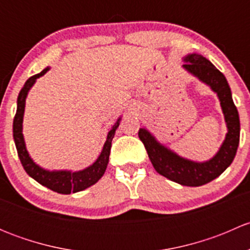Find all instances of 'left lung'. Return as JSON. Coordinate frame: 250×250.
Wrapping results in <instances>:
<instances>
[{"mask_svg": "<svg viewBox=\"0 0 250 250\" xmlns=\"http://www.w3.org/2000/svg\"><path fill=\"white\" fill-rule=\"evenodd\" d=\"M184 62V69L209 85L220 100L228 133L219 151L209 161L195 162L181 157L167 146L158 143L145 128H140L138 135L158 174L184 186H202L218 178L232 163L239 144V116L228 81L208 59L197 53H192L186 55Z\"/></svg>", "mask_w": 250, "mask_h": 250, "instance_id": "left-lung-1", "label": "left lung"}]
</instances>
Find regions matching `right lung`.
<instances>
[{"instance_id": "add662e5", "label": "right lung", "mask_w": 250, "mask_h": 250, "mask_svg": "<svg viewBox=\"0 0 250 250\" xmlns=\"http://www.w3.org/2000/svg\"><path fill=\"white\" fill-rule=\"evenodd\" d=\"M48 70H49V67H46L40 74L30 77L25 82L21 90H20L17 100V113L14 116L13 121V138L14 143H16L18 156H19L20 162H21L25 172L29 174L32 179H35L37 183L50 188L52 191H55L58 193H62V195H69L71 192L75 193L78 192V191L85 190L89 186L94 185L104 175L107 167V163H109L111 141H112L113 137H115L116 129L120 125L121 117L116 121L113 127L107 133L106 141H105L104 147H103V151L99 155V157L89 167L84 168L82 170H78V172H71V170H52L50 172V170L41 168L39 165H36L32 161L29 152H27L26 146H25L24 135H22V118H24L25 100H26L27 93L31 89L32 85L35 84L37 78L43 76Z\"/></svg>"}]
</instances>
